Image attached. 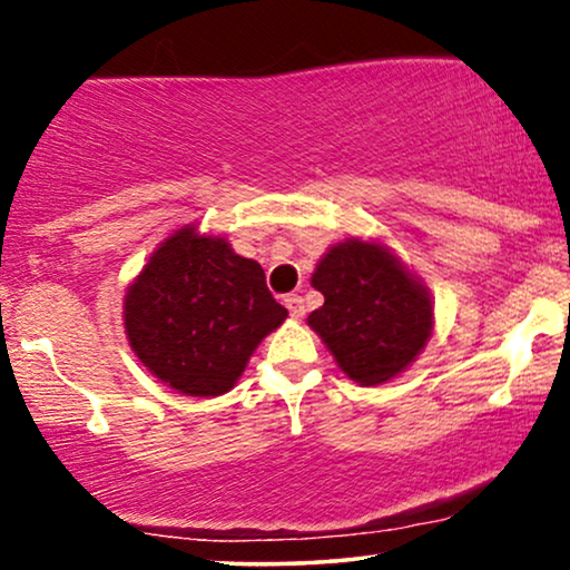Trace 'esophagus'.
I'll list each match as a JSON object with an SVG mask.
<instances>
[{
  "instance_id": "34e87169",
  "label": "esophagus",
  "mask_w": 570,
  "mask_h": 570,
  "mask_svg": "<svg viewBox=\"0 0 570 570\" xmlns=\"http://www.w3.org/2000/svg\"><path fill=\"white\" fill-rule=\"evenodd\" d=\"M285 306H287V311H291V316L293 318H303L306 316V306H303V298L301 295H287L285 298Z\"/></svg>"
}]
</instances>
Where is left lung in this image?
<instances>
[{
    "mask_svg": "<svg viewBox=\"0 0 570 570\" xmlns=\"http://www.w3.org/2000/svg\"><path fill=\"white\" fill-rule=\"evenodd\" d=\"M311 285L324 295V306L311 311L308 326L355 384L400 376L431 340V293L384 244H334L318 259Z\"/></svg>",
    "mask_w": 570,
    "mask_h": 570,
    "instance_id": "1",
    "label": "left lung"
}]
</instances>
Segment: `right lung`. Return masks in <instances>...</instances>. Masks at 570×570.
<instances>
[{
  "label": "right lung",
  "instance_id": "add662e5",
  "mask_svg": "<svg viewBox=\"0 0 570 570\" xmlns=\"http://www.w3.org/2000/svg\"><path fill=\"white\" fill-rule=\"evenodd\" d=\"M285 318L259 262L197 225L163 240L124 295V330L139 363L186 396L230 392Z\"/></svg>",
  "mask_w": 570,
  "mask_h": 570
}]
</instances>
